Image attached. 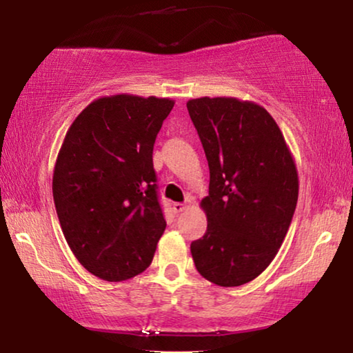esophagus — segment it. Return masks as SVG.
Segmentation results:
<instances>
[{
	"instance_id": "esophagus-1",
	"label": "esophagus",
	"mask_w": 353,
	"mask_h": 353,
	"mask_svg": "<svg viewBox=\"0 0 353 353\" xmlns=\"http://www.w3.org/2000/svg\"><path fill=\"white\" fill-rule=\"evenodd\" d=\"M186 204H183V202H173V210H175L176 212V214H178V212H183V210H186Z\"/></svg>"
}]
</instances>
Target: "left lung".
Segmentation results:
<instances>
[{
  "instance_id": "obj_1",
  "label": "left lung",
  "mask_w": 353,
  "mask_h": 353,
  "mask_svg": "<svg viewBox=\"0 0 353 353\" xmlns=\"http://www.w3.org/2000/svg\"><path fill=\"white\" fill-rule=\"evenodd\" d=\"M186 108L210 170L201 202L209 223L191 243L192 260L210 283L241 286L272 263L286 238L299 197L296 163L262 105L205 96Z\"/></svg>"
}]
</instances>
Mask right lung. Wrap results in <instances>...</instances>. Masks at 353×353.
Masks as SVG:
<instances>
[{
  "label": "right lung",
  "instance_id": "obj_1",
  "mask_svg": "<svg viewBox=\"0 0 353 353\" xmlns=\"http://www.w3.org/2000/svg\"><path fill=\"white\" fill-rule=\"evenodd\" d=\"M173 104L156 96L96 99L57 154L52 197L62 233L77 260L105 281L144 272L167 226L152 149Z\"/></svg>",
  "mask_w": 353,
  "mask_h": 353
}]
</instances>
